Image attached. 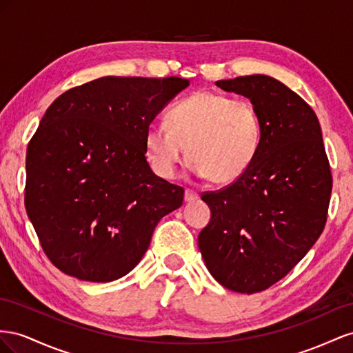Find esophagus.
I'll use <instances>...</instances> for the list:
<instances>
[{"mask_svg":"<svg viewBox=\"0 0 353 353\" xmlns=\"http://www.w3.org/2000/svg\"><path fill=\"white\" fill-rule=\"evenodd\" d=\"M198 198H199V195H198V192H195V190H192V189L185 190V201H186V203H192V201H195Z\"/></svg>","mask_w":353,"mask_h":353,"instance_id":"34e87169","label":"esophagus"}]
</instances>
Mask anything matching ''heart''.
I'll list each match as a JSON object with an SVG mask.
<instances>
[{"label":"heart","instance_id":"obj_1","mask_svg":"<svg viewBox=\"0 0 353 353\" xmlns=\"http://www.w3.org/2000/svg\"><path fill=\"white\" fill-rule=\"evenodd\" d=\"M165 124L146 130L152 168L171 179L188 155L199 176L217 185L243 177L259 152L261 118L253 102L210 90L180 100L168 110Z\"/></svg>","mask_w":353,"mask_h":353}]
</instances>
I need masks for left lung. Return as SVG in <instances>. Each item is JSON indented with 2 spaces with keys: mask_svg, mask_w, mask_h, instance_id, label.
I'll return each mask as SVG.
<instances>
[{
  "mask_svg": "<svg viewBox=\"0 0 353 353\" xmlns=\"http://www.w3.org/2000/svg\"><path fill=\"white\" fill-rule=\"evenodd\" d=\"M250 99L261 118V142L247 173L217 192L198 247L219 284L253 294L283 279L324 230L331 170L319 121L303 99L268 75L220 79Z\"/></svg>",
  "mask_w": 353,
  "mask_h": 353,
  "instance_id": "obj_1",
  "label": "left lung"
}]
</instances>
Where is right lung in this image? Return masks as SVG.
Here are the masks:
<instances>
[{
  "instance_id": "right-lung-1",
  "label": "right lung",
  "mask_w": 353,
  "mask_h": 353,
  "mask_svg": "<svg viewBox=\"0 0 353 353\" xmlns=\"http://www.w3.org/2000/svg\"><path fill=\"white\" fill-rule=\"evenodd\" d=\"M188 79L103 77L48 106L26 150L25 205L44 253L69 276L110 283L134 269L183 188L146 161V130Z\"/></svg>"
}]
</instances>
